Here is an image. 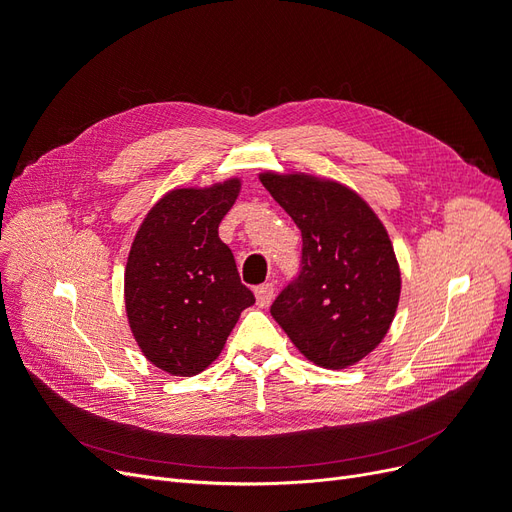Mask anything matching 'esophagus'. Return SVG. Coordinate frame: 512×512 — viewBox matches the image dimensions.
<instances>
[{
	"instance_id": "obj_1",
	"label": "esophagus",
	"mask_w": 512,
	"mask_h": 512,
	"mask_svg": "<svg viewBox=\"0 0 512 512\" xmlns=\"http://www.w3.org/2000/svg\"><path fill=\"white\" fill-rule=\"evenodd\" d=\"M256 303L258 307H269L273 301V294H275V286L273 284H260L256 290Z\"/></svg>"
}]
</instances>
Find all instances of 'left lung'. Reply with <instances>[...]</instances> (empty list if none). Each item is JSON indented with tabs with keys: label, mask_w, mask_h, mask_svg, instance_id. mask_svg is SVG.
Returning a JSON list of instances; mask_svg holds the SVG:
<instances>
[{
	"label": "left lung",
	"mask_w": 512,
	"mask_h": 512,
	"mask_svg": "<svg viewBox=\"0 0 512 512\" xmlns=\"http://www.w3.org/2000/svg\"><path fill=\"white\" fill-rule=\"evenodd\" d=\"M269 194L299 226L301 271L271 305V316L312 363H359L389 331L401 273L389 232L346 185L312 175L260 173Z\"/></svg>",
	"instance_id": "left-lung-1"
}]
</instances>
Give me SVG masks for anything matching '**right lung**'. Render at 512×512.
<instances>
[{"label": "right lung", "mask_w": 512, "mask_h": 512, "mask_svg": "<svg viewBox=\"0 0 512 512\" xmlns=\"http://www.w3.org/2000/svg\"><path fill=\"white\" fill-rule=\"evenodd\" d=\"M241 179L164 194L138 228L126 265V312L141 352L173 376H196L218 359L252 290L218 228Z\"/></svg>", "instance_id": "add662e5"}]
</instances>
